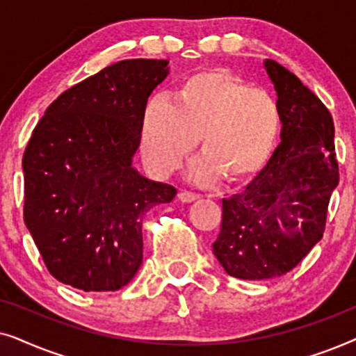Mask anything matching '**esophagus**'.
<instances>
[{"label":"esophagus","mask_w":356,"mask_h":356,"mask_svg":"<svg viewBox=\"0 0 356 356\" xmlns=\"http://www.w3.org/2000/svg\"><path fill=\"white\" fill-rule=\"evenodd\" d=\"M178 199L181 202H184V204H191V202H194L197 199V196L196 194H193V193H188V191H181V193H178Z\"/></svg>","instance_id":"esophagus-1"}]
</instances>
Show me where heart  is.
<instances>
[{"label":"heart","instance_id":"obj_1","mask_svg":"<svg viewBox=\"0 0 356 356\" xmlns=\"http://www.w3.org/2000/svg\"><path fill=\"white\" fill-rule=\"evenodd\" d=\"M279 131L280 113L269 94L225 70H202L183 81L177 102L157 95L145 105L140 157L154 177L167 178L202 136L204 157L189 170V179L245 181L269 162Z\"/></svg>","mask_w":356,"mask_h":356}]
</instances>
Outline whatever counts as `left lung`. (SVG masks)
<instances>
[{
    "mask_svg": "<svg viewBox=\"0 0 356 356\" xmlns=\"http://www.w3.org/2000/svg\"><path fill=\"white\" fill-rule=\"evenodd\" d=\"M280 113L282 143L241 194L223 199L213 254L228 275L266 280L313 250L339 184L334 120L323 102L274 60L264 61Z\"/></svg>",
    "mask_w": 356,
    "mask_h": 356,
    "instance_id": "1",
    "label": "left lung"
}]
</instances>
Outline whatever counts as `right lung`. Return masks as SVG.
Listing matches in <instances>:
<instances>
[{"instance_id":"obj_1","label":"right lung","mask_w":356,"mask_h":356,"mask_svg":"<svg viewBox=\"0 0 356 356\" xmlns=\"http://www.w3.org/2000/svg\"><path fill=\"white\" fill-rule=\"evenodd\" d=\"M168 60H123L58 97L22 159L24 220L50 274L115 291L143 264V220L177 189L133 165L149 95Z\"/></svg>"}]
</instances>
